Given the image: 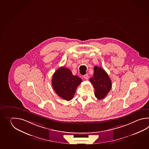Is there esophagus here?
Wrapping results in <instances>:
<instances>
[{
    "label": "esophagus",
    "mask_w": 149,
    "mask_h": 149,
    "mask_svg": "<svg viewBox=\"0 0 149 149\" xmlns=\"http://www.w3.org/2000/svg\"><path fill=\"white\" fill-rule=\"evenodd\" d=\"M84 78L85 79H86V80L88 79V74H86L85 75H84Z\"/></svg>",
    "instance_id": "34e87169"
}]
</instances>
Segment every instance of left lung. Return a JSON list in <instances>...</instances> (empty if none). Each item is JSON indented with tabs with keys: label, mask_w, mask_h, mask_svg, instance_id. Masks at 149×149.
<instances>
[{
	"label": "left lung",
	"mask_w": 149,
	"mask_h": 149,
	"mask_svg": "<svg viewBox=\"0 0 149 149\" xmlns=\"http://www.w3.org/2000/svg\"><path fill=\"white\" fill-rule=\"evenodd\" d=\"M93 77L89 80L95 89V96L99 100L103 99L110 92L112 82L107 73L101 67L95 66Z\"/></svg>",
	"instance_id": "left-lung-1"
}]
</instances>
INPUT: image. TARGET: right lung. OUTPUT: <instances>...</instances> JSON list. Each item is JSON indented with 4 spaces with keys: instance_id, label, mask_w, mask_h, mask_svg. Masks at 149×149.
I'll return each mask as SVG.
<instances>
[{
    "instance_id": "add662e5",
    "label": "right lung",
    "mask_w": 149,
    "mask_h": 149,
    "mask_svg": "<svg viewBox=\"0 0 149 149\" xmlns=\"http://www.w3.org/2000/svg\"><path fill=\"white\" fill-rule=\"evenodd\" d=\"M82 82L77 76H74L69 69L60 67L54 73L52 84L55 92L61 98L70 101L73 97L76 89Z\"/></svg>"
}]
</instances>
